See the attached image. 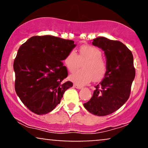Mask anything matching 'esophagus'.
Listing matches in <instances>:
<instances>
[{"instance_id": "esophagus-1", "label": "esophagus", "mask_w": 148, "mask_h": 148, "mask_svg": "<svg viewBox=\"0 0 148 148\" xmlns=\"http://www.w3.org/2000/svg\"><path fill=\"white\" fill-rule=\"evenodd\" d=\"M74 87H75L76 88H77V89H79V90L82 89V88H83L82 86H79V85H77V84H74Z\"/></svg>"}]
</instances>
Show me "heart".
Instances as JSON below:
<instances>
[{
	"instance_id": "b5f03b06",
	"label": "heart",
	"mask_w": 148,
	"mask_h": 148,
	"mask_svg": "<svg viewBox=\"0 0 148 148\" xmlns=\"http://www.w3.org/2000/svg\"><path fill=\"white\" fill-rule=\"evenodd\" d=\"M101 51L96 47L90 45L81 46L79 53L74 51H70L64 59V64L70 72L76 71L83 62V69L73 73L69 76V79L79 85H84L94 81H99L105 76L107 66L101 58Z\"/></svg>"
}]
</instances>
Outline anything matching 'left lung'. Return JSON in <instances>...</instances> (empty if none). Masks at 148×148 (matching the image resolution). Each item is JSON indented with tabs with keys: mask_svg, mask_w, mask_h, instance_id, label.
Listing matches in <instances>:
<instances>
[{
	"mask_svg": "<svg viewBox=\"0 0 148 148\" xmlns=\"http://www.w3.org/2000/svg\"><path fill=\"white\" fill-rule=\"evenodd\" d=\"M92 44L104 51L107 70L102 81L95 86L92 98L84 106L92 114L104 116L119 109L130 97L136 74L134 58L121 42L99 37Z\"/></svg>",
	"mask_w": 148,
	"mask_h": 148,
	"instance_id": "1",
	"label": "left lung"
}]
</instances>
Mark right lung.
Here are the masks:
<instances>
[{
    "mask_svg": "<svg viewBox=\"0 0 148 148\" xmlns=\"http://www.w3.org/2000/svg\"><path fill=\"white\" fill-rule=\"evenodd\" d=\"M76 46L72 40L45 35L30 37L18 49L13 65L15 90L32 112L52 111L73 86L64 81L68 73L62 60Z\"/></svg>",
    "mask_w": 148,
    "mask_h": 148,
    "instance_id": "add662e5",
    "label": "right lung"
}]
</instances>
